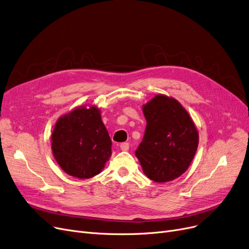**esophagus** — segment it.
Listing matches in <instances>:
<instances>
[{
  "label": "esophagus",
  "instance_id": "esophagus-1",
  "mask_svg": "<svg viewBox=\"0 0 249 249\" xmlns=\"http://www.w3.org/2000/svg\"><path fill=\"white\" fill-rule=\"evenodd\" d=\"M120 148L122 149V150H128L129 149V143L128 142H122L121 144H120Z\"/></svg>",
  "mask_w": 249,
  "mask_h": 249
}]
</instances>
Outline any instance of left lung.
Masks as SVG:
<instances>
[{"label": "left lung", "mask_w": 249, "mask_h": 249, "mask_svg": "<svg viewBox=\"0 0 249 249\" xmlns=\"http://www.w3.org/2000/svg\"><path fill=\"white\" fill-rule=\"evenodd\" d=\"M146 127L135 156L143 173L155 182L180 177L196 156L198 132L181 104L159 94L142 107Z\"/></svg>", "instance_id": "1"}]
</instances>
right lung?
Here are the masks:
<instances>
[{
	"instance_id": "add662e5",
	"label": "right lung",
	"mask_w": 249,
	"mask_h": 249,
	"mask_svg": "<svg viewBox=\"0 0 249 249\" xmlns=\"http://www.w3.org/2000/svg\"><path fill=\"white\" fill-rule=\"evenodd\" d=\"M52 149L70 176L89 179L101 173L112 155V140L100 109L82 107L62 116L52 133Z\"/></svg>"
}]
</instances>
